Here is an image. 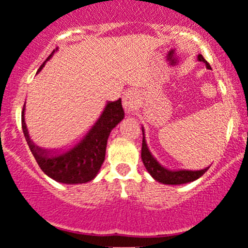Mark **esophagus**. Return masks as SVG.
I'll return each instance as SVG.
<instances>
[{"label": "esophagus", "mask_w": 248, "mask_h": 248, "mask_svg": "<svg viewBox=\"0 0 248 248\" xmlns=\"http://www.w3.org/2000/svg\"><path fill=\"white\" fill-rule=\"evenodd\" d=\"M122 105L127 112H132L137 108L138 94L136 90H127L122 96Z\"/></svg>", "instance_id": "34e87169"}]
</instances>
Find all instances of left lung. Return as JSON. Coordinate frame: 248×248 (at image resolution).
<instances>
[{"mask_svg":"<svg viewBox=\"0 0 248 248\" xmlns=\"http://www.w3.org/2000/svg\"><path fill=\"white\" fill-rule=\"evenodd\" d=\"M198 61L204 62L207 68H209V63L204 60L202 55H198ZM143 132V142H142V160L144 164L145 169L148 172L150 173V176L155 181L160 182L164 185H184L188 184V182H193L197 179H200L203 173L209 169V166L202 170H186V169H179V170H170V169L165 168L161 165L152 153H150L149 148L147 145V140H145L144 136V128L142 127Z\"/></svg>","mask_w":248,"mask_h":248,"instance_id":"8db88e82","label":"left lung"}]
</instances>
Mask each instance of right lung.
Segmentation results:
<instances>
[{
	"label": "right lung",
	"instance_id": "obj_1",
	"mask_svg": "<svg viewBox=\"0 0 248 248\" xmlns=\"http://www.w3.org/2000/svg\"><path fill=\"white\" fill-rule=\"evenodd\" d=\"M57 50L59 48L56 47L51 52L50 56L38 69V73ZM24 111L25 104L22 111V128L25 140L36 163L48 177L67 185L85 184L95 179L105 160L106 144L110 132L124 117L121 99L116 101H108L95 124L73 147L66 150L45 149L38 147L30 138L25 124Z\"/></svg>",
	"mask_w": 248,
	"mask_h": 248
}]
</instances>
